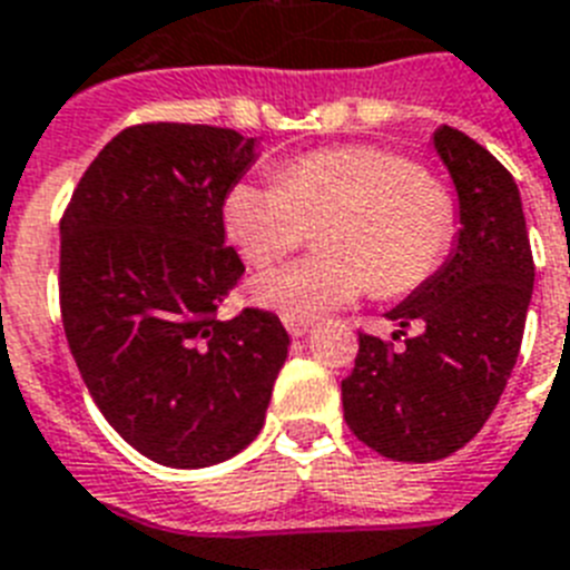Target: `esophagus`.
I'll return each mask as SVG.
<instances>
[{
    "label": "esophagus",
    "mask_w": 570,
    "mask_h": 570,
    "mask_svg": "<svg viewBox=\"0 0 570 570\" xmlns=\"http://www.w3.org/2000/svg\"><path fill=\"white\" fill-rule=\"evenodd\" d=\"M285 326H288V332L294 335V338H303V335H308L312 332L314 323L308 321H285Z\"/></svg>",
    "instance_id": "esophagus-1"
}]
</instances>
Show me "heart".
Listing matches in <instances>:
<instances>
[{"label":"heart","mask_w":570,"mask_h":570,"mask_svg":"<svg viewBox=\"0 0 570 570\" xmlns=\"http://www.w3.org/2000/svg\"><path fill=\"white\" fill-rule=\"evenodd\" d=\"M323 223L326 253L258 273L253 294L288 321H314L373 288L406 297L444 267L459 235L453 190L397 149L347 144L291 158L276 179L238 181L223 223L253 264L288 256Z\"/></svg>","instance_id":"obj_1"}]
</instances>
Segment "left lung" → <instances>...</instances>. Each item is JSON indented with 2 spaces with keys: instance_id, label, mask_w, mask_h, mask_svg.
Here are the masks:
<instances>
[{
  "instance_id": "obj_1",
  "label": "left lung",
  "mask_w": 570,
  "mask_h": 570,
  "mask_svg": "<svg viewBox=\"0 0 570 570\" xmlns=\"http://www.w3.org/2000/svg\"><path fill=\"white\" fill-rule=\"evenodd\" d=\"M435 149L459 194L456 249L389 312L403 347L358 332L356 367L341 382L353 435L397 462L450 456L489 421L515 367L535 276L512 173L453 126L435 131Z\"/></svg>"
}]
</instances>
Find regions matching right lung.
Instances as JSON below:
<instances>
[{
	"label": "right lung",
	"mask_w": 570,
	"mask_h": 570,
	"mask_svg": "<svg viewBox=\"0 0 570 570\" xmlns=\"http://www.w3.org/2000/svg\"><path fill=\"white\" fill-rule=\"evenodd\" d=\"M253 161L235 129L138 122L63 208L67 344L105 421L158 465L206 468L247 448L288 356L273 312L217 317L244 276L223 199Z\"/></svg>",
	"instance_id": "right-lung-1"
}]
</instances>
